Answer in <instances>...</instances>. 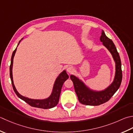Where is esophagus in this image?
I'll use <instances>...</instances> for the list:
<instances>
[{
  "label": "esophagus",
  "instance_id": "obj_1",
  "mask_svg": "<svg viewBox=\"0 0 133 133\" xmlns=\"http://www.w3.org/2000/svg\"><path fill=\"white\" fill-rule=\"evenodd\" d=\"M74 69L72 66H69L67 68V72H69V73H71V72L74 71Z\"/></svg>",
  "mask_w": 133,
  "mask_h": 133
}]
</instances>
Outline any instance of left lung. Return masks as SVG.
Instances as JSON below:
<instances>
[{
    "mask_svg": "<svg viewBox=\"0 0 133 133\" xmlns=\"http://www.w3.org/2000/svg\"><path fill=\"white\" fill-rule=\"evenodd\" d=\"M100 40L112 56L115 63V76L113 81L108 87L103 90H96L91 89L79 78L74 75H70L78 100L84 105L95 106L106 103L115 94L121 84L122 79L121 61L115 44L111 39L107 37L103 30H101Z\"/></svg>",
    "mask_w": 133,
    "mask_h": 133,
    "instance_id": "obj_1",
    "label": "left lung"
}]
</instances>
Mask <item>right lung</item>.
I'll return each instance as SVG.
<instances>
[{
  "instance_id": "1",
  "label": "right lung",
  "mask_w": 133,
  "mask_h": 133,
  "mask_svg": "<svg viewBox=\"0 0 133 133\" xmlns=\"http://www.w3.org/2000/svg\"><path fill=\"white\" fill-rule=\"evenodd\" d=\"M23 38H22L21 40L19 41L17 46L19 45L21 41ZM17 46L14 51V52H12L11 59V64H10V78H11L12 88L15 93V94H16L18 97L21 98V99L25 101V102L28 103V104H29L30 106L33 107L43 109H49L55 107L58 104V103L59 102L60 95H61V89L63 83L64 82V81H66L69 77L68 74H67L66 71L64 70L63 71L61 72V73L59 74L58 76L55 79V81L54 82L52 90L51 95L47 98H44V99H33V98H28L25 97V96H23L19 94V92H18L17 90L16 89V88H15L14 84V81H13L12 77L13 61H14V57L15 56V52H16L17 51Z\"/></svg>"
}]
</instances>
